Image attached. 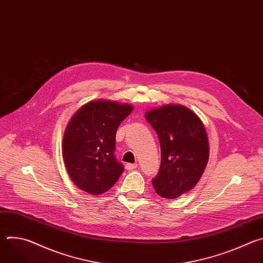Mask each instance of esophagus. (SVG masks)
<instances>
[{
  "label": "esophagus",
  "instance_id": "obj_1",
  "mask_svg": "<svg viewBox=\"0 0 263 263\" xmlns=\"http://www.w3.org/2000/svg\"><path fill=\"white\" fill-rule=\"evenodd\" d=\"M125 167H126L127 171H132V170H135L137 167V164L136 163H127L125 165Z\"/></svg>",
  "mask_w": 263,
  "mask_h": 263
}]
</instances>
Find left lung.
<instances>
[{
	"label": "left lung",
	"mask_w": 263,
	"mask_h": 263,
	"mask_svg": "<svg viewBox=\"0 0 263 263\" xmlns=\"http://www.w3.org/2000/svg\"><path fill=\"white\" fill-rule=\"evenodd\" d=\"M157 133L161 163L152 184L163 198L190 192L201 179L209 157L208 136L202 121L182 105H164L144 115Z\"/></svg>",
	"instance_id": "8db88e82"
}]
</instances>
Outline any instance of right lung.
<instances>
[{"label":"right lung","instance_id":"1","mask_svg":"<svg viewBox=\"0 0 263 263\" xmlns=\"http://www.w3.org/2000/svg\"><path fill=\"white\" fill-rule=\"evenodd\" d=\"M132 110L129 104L98 100L83 105L70 119L62 156L71 181L83 192L104 194L123 174L124 165L115 156L116 135Z\"/></svg>","mask_w":263,"mask_h":263}]
</instances>
